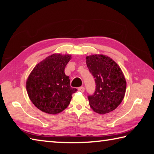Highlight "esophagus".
Masks as SVG:
<instances>
[{"label": "esophagus", "mask_w": 154, "mask_h": 154, "mask_svg": "<svg viewBox=\"0 0 154 154\" xmlns=\"http://www.w3.org/2000/svg\"><path fill=\"white\" fill-rule=\"evenodd\" d=\"M78 90H79V91H80V92H84V90H85V88H84V87L82 86V87H79V88H78Z\"/></svg>", "instance_id": "1"}]
</instances>
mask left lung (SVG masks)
I'll return each mask as SVG.
<instances>
[{
    "label": "left lung",
    "instance_id": "1",
    "mask_svg": "<svg viewBox=\"0 0 154 154\" xmlns=\"http://www.w3.org/2000/svg\"><path fill=\"white\" fill-rule=\"evenodd\" d=\"M86 64L96 83L94 93L88 95L90 107L99 114L115 110L126 93V82L120 67L109 57L99 54L87 56Z\"/></svg>",
    "mask_w": 154,
    "mask_h": 154
}]
</instances>
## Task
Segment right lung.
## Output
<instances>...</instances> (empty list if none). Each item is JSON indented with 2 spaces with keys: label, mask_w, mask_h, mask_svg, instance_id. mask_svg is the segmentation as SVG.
<instances>
[{
  "label": "right lung",
  "mask_w": 154,
  "mask_h": 154,
  "mask_svg": "<svg viewBox=\"0 0 154 154\" xmlns=\"http://www.w3.org/2000/svg\"><path fill=\"white\" fill-rule=\"evenodd\" d=\"M71 56L54 54L34 68L26 82L28 96L41 111L57 114L66 109L76 88L70 85L69 77L64 69Z\"/></svg>",
  "instance_id": "1"
}]
</instances>
